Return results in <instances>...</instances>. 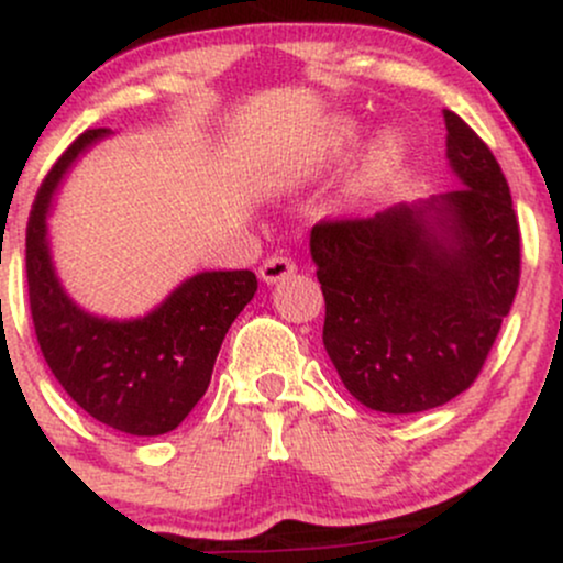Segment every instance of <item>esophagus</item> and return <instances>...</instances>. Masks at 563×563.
I'll list each match as a JSON object with an SVG mask.
<instances>
[{
    "label": "esophagus",
    "mask_w": 563,
    "mask_h": 563,
    "mask_svg": "<svg viewBox=\"0 0 563 563\" xmlns=\"http://www.w3.org/2000/svg\"><path fill=\"white\" fill-rule=\"evenodd\" d=\"M294 273H296L294 260H288V256H283V254L267 256V260H264V264L260 267V277L264 283H267V286L286 280V277H290Z\"/></svg>",
    "instance_id": "esophagus-1"
}]
</instances>
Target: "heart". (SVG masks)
<instances>
[{"instance_id":"obj_1","label":"heart","mask_w":563,"mask_h":563,"mask_svg":"<svg viewBox=\"0 0 563 563\" xmlns=\"http://www.w3.org/2000/svg\"><path fill=\"white\" fill-rule=\"evenodd\" d=\"M357 140H360L357 124H352V121L346 119L339 121V124L333 126L331 137H328L325 156L328 158L344 156V153H349L354 145H357ZM402 161H405V142L399 140V134L386 132L384 137H378L376 145L367 151L363 166H360L357 177H354L352 192H357V196H371V192L380 190V187L397 174L399 166H402Z\"/></svg>"}]
</instances>
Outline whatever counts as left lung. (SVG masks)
Instances as JSON below:
<instances>
[{
    "label": "left lung",
    "instance_id": "8db88e82",
    "mask_svg": "<svg viewBox=\"0 0 563 563\" xmlns=\"http://www.w3.org/2000/svg\"><path fill=\"white\" fill-rule=\"evenodd\" d=\"M444 126L466 187L328 219L309 235L328 357L357 402L391 416L466 391L519 288V219L500 164L461 115L444 111Z\"/></svg>",
    "mask_w": 563,
    "mask_h": 563
}]
</instances>
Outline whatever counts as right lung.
<instances>
[{"mask_svg":"<svg viewBox=\"0 0 563 563\" xmlns=\"http://www.w3.org/2000/svg\"><path fill=\"white\" fill-rule=\"evenodd\" d=\"M111 129H87L38 187L25 230V275L36 341L57 384L95 421L132 437L177 429L209 389L232 320L254 299L251 269L187 277L137 320H108L81 309L60 286L49 254L47 217L70 166Z\"/></svg>","mask_w":563,"mask_h":563,"instance_id":"right-lung-1","label":"right lung"}]
</instances>
